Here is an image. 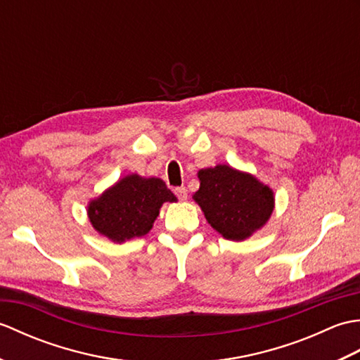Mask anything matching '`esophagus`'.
<instances>
[{"instance_id":"34e87169","label":"esophagus","mask_w":360,"mask_h":360,"mask_svg":"<svg viewBox=\"0 0 360 360\" xmlns=\"http://www.w3.org/2000/svg\"><path fill=\"white\" fill-rule=\"evenodd\" d=\"M174 195L178 196V200H181V201H186L187 200V195H188V192H187V188L182 186V187H176L174 188Z\"/></svg>"}]
</instances>
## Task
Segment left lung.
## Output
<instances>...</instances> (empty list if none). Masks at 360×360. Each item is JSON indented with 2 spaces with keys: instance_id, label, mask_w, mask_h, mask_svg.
Returning a JSON list of instances; mask_svg holds the SVG:
<instances>
[{
  "instance_id": "8db88e82",
  "label": "left lung",
  "mask_w": 360,
  "mask_h": 360,
  "mask_svg": "<svg viewBox=\"0 0 360 360\" xmlns=\"http://www.w3.org/2000/svg\"><path fill=\"white\" fill-rule=\"evenodd\" d=\"M195 201L205 219L227 240H246L266 224L274 210L272 190L254 176L233 170L229 165L204 168Z\"/></svg>"
}]
</instances>
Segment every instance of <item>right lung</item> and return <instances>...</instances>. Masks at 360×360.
<instances>
[{
  "mask_svg": "<svg viewBox=\"0 0 360 360\" xmlns=\"http://www.w3.org/2000/svg\"><path fill=\"white\" fill-rule=\"evenodd\" d=\"M174 201L176 196L162 179L128 174L91 201L88 217L98 233L122 243L148 233L160 205Z\"/></svg>",
  "mask_w": 360,
  "mask_h": 360,
  "instance_id": "1",
  "label": "right lung"
}]
</instances>
